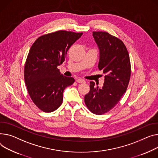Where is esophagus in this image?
<instances>
[{
    "label": "esophagus",
    "mask_w": 158,
    "mask_h": 158,
    "mask_svg": "<svg viewBox=\"0 0 158 158\" xmlns=\"http://www.w3.org/2000/svg\"><path fill=\"white\" fill-rule=\"evenodd\" d=\"M76 81H77V82H78V83H84V82H85V80L82 79H81V78L77 79Z\"/></svg>",
    "instance_id": "esophagus-1"
}]
</instances>
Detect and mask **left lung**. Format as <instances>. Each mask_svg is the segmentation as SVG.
<instances>
[{"label": "left lung", "mask_w": 158, "mask_h": 158, "mask_svg": "<svg viewBox=\"0 0 158 158\" xmlns=\"http://www.w3.org/2000/svg\"><path fill=\"white\" fill-rule=\"evenodd\" d=\"M93 36L100 51L98 69L106 76L101 88L90 82L85 102L92 113L102 115L116 106L127 91L131 64L128 50L121 40L106 31H93Z\"/></svg>", "instance_id": "obj_1"}]
</instances>
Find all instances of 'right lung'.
I'll return each mask as SVG.
<instances>
[{
	"instance_id": "1",
	"label": "right lung",
	"mask_w": 158,
	"mask_h": 158,
	"mask_svg": "<svg viewBox=\"0 0 158 158\" xmlns=\"http://www.w3.org/2000/svg\"><path fill=\"white\" fill-rule=\"evenodd\" d=\"M82 33L59 30L39 37L27 56L24 79L29 95L35 106L45 112L56 110L62 103L63 93L75 80L61 74L63 64L70 46Z\"/></svg>"
}]
</instances>
